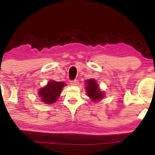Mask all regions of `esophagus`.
<instances>
[{"instance_id": "obj_1", "label": "esophagus", "mask_w": 155, "mask_h": 155, "mask_svg": "<svg viewBox=\"0 0 155 155\" xmlns=\"http://www.w3.org/2000/svg\"><path fill=\"white\" fill-rule=\"evenodd\" d=\"M71 84L73 85V86H76V85L79 84V81L78 80H74V81H71Z\"/></svg>"}]
</instances>
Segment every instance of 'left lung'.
I'll use <instances>...</instances> for the list:
<instances>
[{
    "mask_svg": "<svg viewBox=\"0 0 155 155\" xmlns=\"http://www.w3.org/2000/svg\"><path fill=\"white\" fill-rule=\"evenodd\" d=\"M85 90L87 92V95L92 101L93 102H98L105 97L104 91L99 87L98 84L94 79H90L85 81Z\"/></svg>",
    "mask_w": 155,
    "mask_h": 155,
    "instance_id": "8db88e82",
    "label": "left lung"
}]
</instances>
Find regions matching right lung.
Wrapping results in <instances>:
<instances>
[{
    "instance_id": "right-lung-1",
    "label": "right lung",
    "mask_w": 155,
    "mask_h": 155,
    "mask_svg": "<svg viewBox=\"0 0 155 155\" xmlns=\"http://www.w3.org/2000/svg\"><path fill=\"white\" fill-rule=\"evenodd\" d=\"M65 82L50 80L44 87L39 89L38 97L41 101L46 104H52L57 102L58 97L61 94L62 90L65 86Z\"/></svg>"
}]
</instances>
